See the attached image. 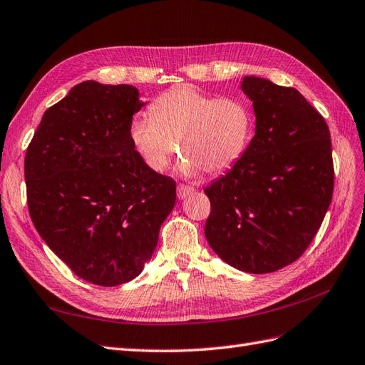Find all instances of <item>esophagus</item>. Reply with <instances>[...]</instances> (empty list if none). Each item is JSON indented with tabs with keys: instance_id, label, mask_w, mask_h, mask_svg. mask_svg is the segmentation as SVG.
Masks as SVG:
<instances>
[{
	"instance_id": "esophagus-1",
	"label": "esophagus",
	"mask_w": 365,
	"mask_h": 365,
	"mask_svg": "<svg viewBox=\"0 0 365 365\" xmlns=\"http://www.w3.org/2000/svg\"><path fill=\"white\" fill-rule=\"evenodd\" d=\"M194 191V186L191 185H177V197H179V199H185V197L191 195Z\"/></svg>"
}]
</instances>
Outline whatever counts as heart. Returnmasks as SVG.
<instances>
[{
  "instance_id": "b5f03b06",
  "label": "heart",
  "mask_w": 365,
  "mask_h": 365,
  "mask_svg": "<svg viewBox=\"0 0 365 365\" xmlns=\"http://www.w3.org/2000/svg\"><path fill=\"white\" fill-rule=\"evenodd\" d=\"M150 116L130 123V140L154 173L180 170L197 175L223 174L243 158L254 131L251 107L238 98H217L192 87H174L150 103Z\"/></svg>"
}]
</instances>
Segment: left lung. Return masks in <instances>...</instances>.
I'll return each instance as SVG.
<instances>
[{"mask_svg": "<svg viewBox=\"0 0 365 365\" xmlns=\"http://www.w3.org/2000/svg\"><path fill=\"white\" fill-rule=\"evenodd\" d=\"M255 136L231 170L205 190L206 240L223 262L269 274L298 259L324 220L333 194L330 133L292 87L246 76Z\"/></svg>", "mask_w": 365, "mask_h": 365, "instance_id": "1", "label": "left lung"}]
</instances>
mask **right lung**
<instances>
[{"instance_id":"1","label":"right lung","mask_w":365,"mask_h":365,"mask_svg":"<svg viewBox=\"0 0 365 365\" xmlns=\"http://www.w3.org/2000/svg\"><path fill=\"white\" fill-rule=\"evenodd\" d=\"M143 106L133 86L81 82L44 113L27 147L38 234L73 274L98 286L142 272L175 205V182L151 171L130 140Z\"/></svg>"}]
</instances>
